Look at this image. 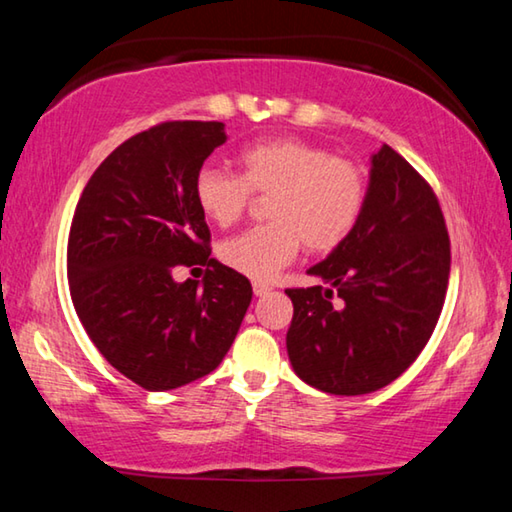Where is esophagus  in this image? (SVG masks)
<instances>
[{"mask_svg": "<svg viewBox=\"0 0 512 512\" xmlns=\"http://www.w3.org/2000/svg\"><path fill=\"white\" fill-rule=\"evenodd\" d=\"M253 291H255V296L262 298V296H266L268 291H271V287H268V284H264V282H255L253 284Z\"/></svg>", "mask_w": 512, "mask_h": 512, "instance_id": "34e87169", "label": "esophagus"}]
</instances>
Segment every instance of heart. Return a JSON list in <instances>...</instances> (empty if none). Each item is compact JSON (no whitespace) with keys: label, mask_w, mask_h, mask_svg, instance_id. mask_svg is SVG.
<instances>
[{"label":"heart","mask_w":512,"mask_h":512,"mask_svg":"<svg viewBox=\"0 0 512 512\" xmlns=\"http://www.w3.org/2000/svg\"><path fill=\"white\" fill-rule=\"evenodd\" d=\"M239 173L203 167L194 196L207 221L232 225L253 194H268L271 221L223 241L219 257L237 273L268 280L293 262L300 246L329 253L348 239L368 198L366 173L327 149L298 137H273L239 153Z\"/></svg>","instance_id":"1"}]
</instances>
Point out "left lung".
<instances>
[{"label": "left lung", "mask_w": 512, "mask_h": 512, "mask_svg": "<svg viewBox=\"0 0 512 512\" xmlns=\"http://www.w3.org/2000/svg\"><path fill=\"white\" fill-rule=\"evenodd\" d=\"M352 235L311 266L323 284L287 289L296 375L332 395H366L418 359L443 311L449 235L427 180L384 144Z\"/></svg>", "instance_id": "8db88e82"}]
</instances>
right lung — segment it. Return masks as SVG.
Listing matches in <instances>:
<instances>
[{"instance_id":"1","label":"right lung","mask_w":512,"mask_h":512,"mask_svg":"<svg viewBox=\"0 0 512 512\" xmlns=\"http://www.w3.org/2000/svg\"><path fill=\"white\" fill-rule=\"evenodd\" d=\"M221 121H164L119 144L85 185L67 241L69 293L112 368L171 391L219 366L253 298L248 277L210 257L194 180ZM206 266L203 283L172 280Z\"/></svg>"}]
</instances>
